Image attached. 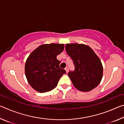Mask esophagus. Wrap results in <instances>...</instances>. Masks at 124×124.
Returning a JSON list of instances; mask_svg holds the SVG:
<instances>
[{
	"instance_id": "obj_1",
	"label": "esophagus",
	"mask_w": 124,
	"mask_h": 124,
	"mask_svg": "<svg viewBox=\"0 0 124 124\" xmlns=\"http://www.w3.org/2000/svg\"><path fill=\"white\" fill-rule=\"evenodd\" d=\"M65 70H66V73H68V72H69L68 67H66V68H65Z\"/></svg>"
}]
</instances>
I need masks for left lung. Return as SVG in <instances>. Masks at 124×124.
Wrapping results in <instances>:
<instances>
[{"label":"left lung","mask_w":124,"mask_h":124,"mask_svg":"<svg viewBox=\"0 0 124 124\" xmlns=\"http://www.w3.org/2000/svg\"><path fill=\"white\" fill-rule=\"evenodd\" d=\"M66 51L75 66L74 70L68 73L74 86L83 92L97 87L102 79L103 66L93 50L86 45L75 43L67 44Z\"/></svg>","instance_id":"obj_1"}]
</instances>
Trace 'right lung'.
Listing matches in <instances>:
<instances>
[{
  "label": "right lung",
  "instance_id": "add662e5",
  "mask_svg": "<svg viewBox=\"0 0 124 124\" xmlns=\"http://www.w3.org/2000/svg\"><path fill=\"white\" fill-rule=\"evenodd\" d=\"M63 44H43L31 53L25 64V75L31 86L39 92L51 91L66 70L60 68L57 56L63 51Z\"/></svg>",
  "mask_w": 124,
  "mask_h": 124
}]
</instances>
